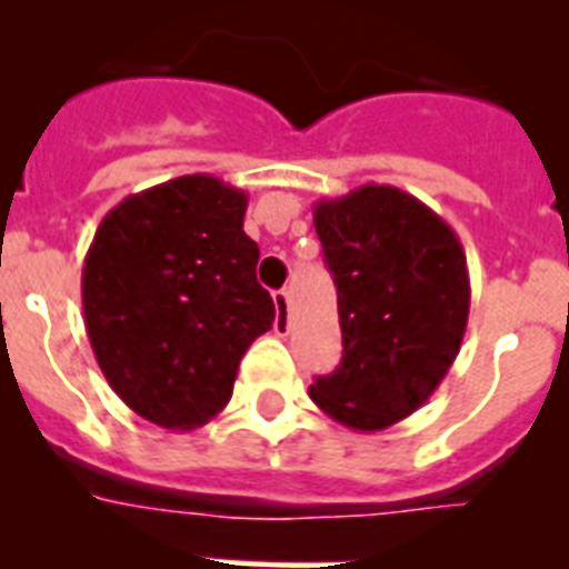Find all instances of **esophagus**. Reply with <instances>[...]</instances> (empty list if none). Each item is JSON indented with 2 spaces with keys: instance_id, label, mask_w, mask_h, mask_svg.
<instances>
[{
  "instance_id": "1",
  "label": "esophagus",
  "mask_w": 569,
  "mask_h": 569,
  "mask_svg": "<svg viewBox=\"0 0 569 569\" xmlns=\"http://www.w3.org/2000/svg\"><path fill=\"white\" fill-rule=\"evenodd\" d=\"M273 305H276L273 330L279 336H288V330H290V296H288V290H276Z\"/></svg>"
}]
</instances>
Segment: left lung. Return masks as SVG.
<instances>
[{
	"label": "left lung",
	"mask_w": 569,
	"mask_h": 569,
	"mask_svg": "<svg viewBox=\"0 0 569 569\" xmlns=\"http://www.w3.org/2000/svg\"><path fill=\"white\" fill-rule=\"evenodd\" d=\"M339 290L341 365L310 385L339 425L373 433L416 413L459 356L470 276L459 236L390 184H361L313 204Z\"/></svg>",
	"instance_id": "8db88e82"
}]
</instances>
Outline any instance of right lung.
<instances>
[{
	"mask_svg": "<svg viewBox=\"0 0 569 569\" xmlns=\"http://www.w3.org/2000/svg\"><path fill=\"white\" fill-rule=\"evenodd\" d=\"M244 210V190L179 176L124 196L90 241V347L113 393L153 425L193 430L222 413L241 356L273 325Z\"/></svg>",
	"mask_w": 569,
	"mask_h": 569,
	"instance_id": "right-lung-1",
	"label": "right lung"
}]
</instances>
